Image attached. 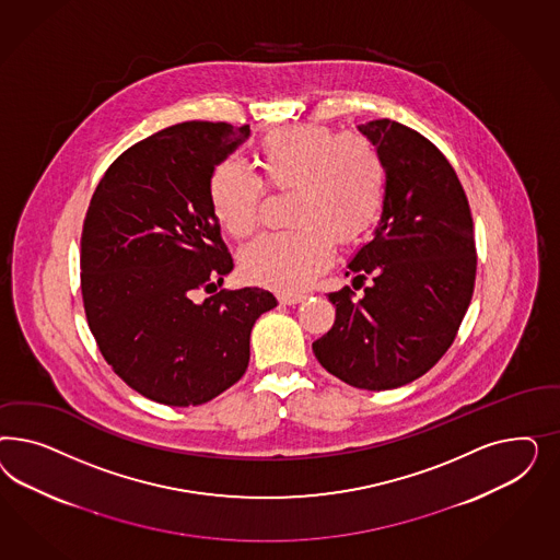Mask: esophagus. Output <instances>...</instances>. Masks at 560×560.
Instances as JSON below:
<instances>
[{
	"label": "esophagus",
	"mask_w": 560,
	"mask_h": 560,
	"mask_svg": "<svg viewBox=\"0 0 560 560\" xmlns=\"http://www.w3.org/2000/svg\"><path fill=\"white\" fill-rule=\"evenodd\" d=\"M277 298H279L281 304L285 305L300 304V302H304L305 300L304 293H279Z\"/></svg>",
	"instance_id": "1"
}]
</instances>
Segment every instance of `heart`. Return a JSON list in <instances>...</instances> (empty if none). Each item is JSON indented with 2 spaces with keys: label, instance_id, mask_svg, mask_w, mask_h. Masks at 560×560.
Here are the masks:
<instances>
[{
  "label": "heart",
  "instance_id": "1",
  "mask_svg": "<svg viewBox=\"0 0 560 560\" xmlns=\"http://www.w3.org/2000/svg\"><path fill=\"white\" fill-rule=\"evenodd\" d=\"M258 176L223 160L207 178V201L230 236H250L260 220L262 185L293 190L288 232L256 237L240 267L260 285L295 291L330 265L335 240L349 246L372 232L386 203L388 168L363 136H337L323 125H289L256 145Z\"/></svg>",
  "mask_w": 560,
  "mask_h": 560
}]
</instances>
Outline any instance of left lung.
Returning <instances> with one entry per match:
<instances>
[{
  "instance_id": "8db88e82",
  "label": "left lung",
  "mask_w": 560,
  "mask_h": 560,
  "mask_svg": "<svg viewBox=\"0 0 560 560\" xmlns=\"http://www.w3.org/2000/svg\"><path fill=\"white\" fill-rule=\"evenodd\" d=\"M377 145L388 190L372 242L347 275L363 298L328 293L332 328L312 342L326 372L361 390H392L429 372L456 339L472 300L475 225L458 174L427 139L396 120L357 127Z\"/></svg>"
}]
</instances>
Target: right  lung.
Here are the masks:
<instances>
[{"mask_svg":"<svg viewBox=\"0 0 560 560\" xmlns=\"http://www.w3.org/2000/svg\"><path fill=\"white\" fill-rule=\"evenodd\" d=\"M250 127L188 120L131 145L108 166L82 230V298L102 357L141 396L197 407L234 386L250 332L277 300L225 291L234 260L207 201V178ZM199 290L214 295L203 303Z\"/></svg>","mask_w":560,"mask_h":560,"instance_id":"add662e5","label":"right lung"}]
</instances>
